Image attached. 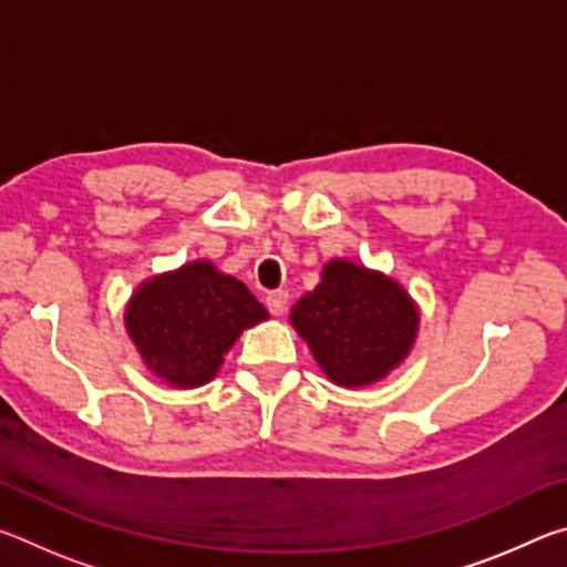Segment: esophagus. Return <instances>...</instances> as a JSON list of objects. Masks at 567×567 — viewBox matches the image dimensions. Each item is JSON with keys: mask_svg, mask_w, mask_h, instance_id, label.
Here are the masks:
<instances>
[{"mask_svg": "<svg viewBox=\"0 0 567 567\" xmlns=\"http://www.w3.org/2000/svg\"><path fill=\"white\" fill-rule=\"evenodd\" d=\"M265 302H267V310H270L275 318H280V315H285V310H287V292L285 290L270 292Z\"/></svg>", "mask_w": 567, "mask_h": 567, "instance_id": "1", "label": "esophagus"}]
</instances>
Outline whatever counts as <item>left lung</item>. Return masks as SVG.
I'll use <instances>...</instances> for the list:
<instances>
[{
    "mask_svg": "<svg viewBox=\"0 0 567 567\" xmlns=\"http://www.w3.org/2000/svg\"><path fill=\"white\" fill-rule=\"evenodd\" d=\"M290 322L334 385L362 388L408 358L420 312L390 277L350 260H330L320 285L292 307Z\"/></svg>",
    "mask_w": 567,
    "mask_h": 567,
    "instance_id": "obj_1",
    "label": "left lung"
}]
</instances>
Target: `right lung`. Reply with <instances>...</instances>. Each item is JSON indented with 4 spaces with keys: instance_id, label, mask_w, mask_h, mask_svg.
<instances>
[{
    "instance_id": "1",
    "label": "right lung",
    "mask_w": 567,
    "mask_h": 567,
    "mask_svg": "<svg viewBox=\"0 0 567 567\" xmlns=\"http://www.w3.org/2000/svg\"><path fill=\"white\" fill-rule=\"evenodd\" d=\"M262 320L257 297L207 260L142 282L124 312L142 362L182 390L213 380L243 330Z\"/></svg>"
}]
</instances>
